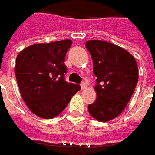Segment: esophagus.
<instances>
[{"label": "esophagus", "mask_w": 155, "mask_h": 155, "mask_svg": "<svg viewBox=\"0 0 155 155\" xmlns=\"http://www.w3.org/2000/svg\"><path fill=\"white\" fill-rule=\"evenodd\" d=\"M86 88H87V84L84 82H83L81 84V90H84L86 89Z\"/></svg>", "instance_id": "obj_1"}]
</instances>
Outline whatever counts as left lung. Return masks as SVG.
Segmentation results:
<instances>
[{
    "label": "left lung",
    "instance_id": "left-lung-1",
    "mask_svg": "<svg viewBox=\"0 0 155 155\" xmlns=\"http://www.w3.org/2000/svg\"><path fill=\"white\" fill-rule=\"evenodd\" d=\"M85 46L97 77V99L88 111L94 119L106 122L118 117L131 99L139 79L138 65L128 51L113 43L90 40Z\"/></svg>",
    "mask_w": 155,
    "mask_h": 155
}]
</instances>
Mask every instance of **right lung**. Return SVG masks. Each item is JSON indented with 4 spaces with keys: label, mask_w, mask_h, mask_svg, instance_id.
Listing matches in <instances>:
<instances>
[{
    "label": "right lung",
    "mask_w": 155,
    "mask_h": 155,
    "mask_svg": "<svg viewBox=\"0 0 155 155\" xmlns=\"http://www.w3.org/2000/svg\"><path fill=\"white\" fill-rule=\"evenodd\" d=\"M71 40L36 43L18 54L15 77L29 110L42 119H52L64 110L80 85L64 79L66 53Z\"/></svg>",
    "instance_id": "1"
}]
</instances>
